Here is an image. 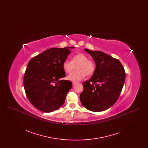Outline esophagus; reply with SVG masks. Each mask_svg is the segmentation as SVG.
I'll return each mask as SVG.
<instances>
[{
	"mask_svg": "<svg viewBox=\"0 0 148 148\" xmlns=\"http://www.w3.org/2000/svg\"><path fill=\"white\" fill-rule=\"evenodd\" d=\"M72 83H73V85H75L76 83H77V82H72Z\"/></svg>",
	"mask_w": 148,
	"mask_h": 148,
	"instance_id": "34e87169",
	"label": "esophagus"
}]
</instances>
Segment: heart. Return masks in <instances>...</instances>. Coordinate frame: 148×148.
Instances as JSON below:
<instances>
[{"instance_id":"1","label":"heart","mask_w":148,"mask_h":148,"mask_svg":"<svg viewBox=\"0 0 148 148\" xmlns=\"http://www.w3.org/2000/svg\"><path fill=\"white\" fill-rule=\"evenodd\" d=\"M64 71L70 73L75 69L77 71L69 74L67 79L73 82H77L84 79L86 75H91L95 71V65L89 58L83 53H78L71 58V61L65 60L62 64Z\"/></svg>"}]
</instances>
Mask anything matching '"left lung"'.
I'll return each mask as SVG.
<instances>
[{"label":"left lung","instance_id":"obj_1","mask_svg":"<svg viewBox=\"0 0 148 148\" xmlns=\"http://www.w3.org/2000/svg\"><path fill=\"white\" fill-rule=\"evenodd\" d=\"M93 58L96 68L92 77L84 82L80 95L82 105L95 112L106 110L119 98L125 79V72L118 59L100 51L84 49Z\"/></svg>","mask_w":148,"mask_h":148}]
</instances>
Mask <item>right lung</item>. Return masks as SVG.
Wrapping results in <instances>:
<instances>
[{"instance_id": "1", "label": "right lung", "mask_w": 148, "mask_h": 148, "mask_svg": "<svg viewBox=\"0 0 148 148\" xmlns=\"http://www.w3.org/2000/svg\"><path fill=\"white\" fill-rule=\"evenodd\" d=\"M73 48H50L29 62L24 89L31 104L42 112H52L63 106L71 88V82L59 79L65 77L62 64Z\"/></svg>"}]
</instances>
